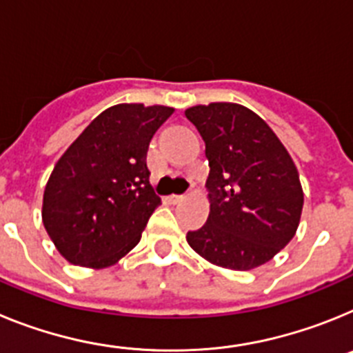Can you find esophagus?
<instances>
[{"mask_svg": "<svg viewBox=\"0 0 353 353\" xmlns=\"http://www.w3.org/2000/svg\"><path fill=\"white\" fill-rule=\"evenodd\" d=\"M185 198V196L183 194H171V196H168V203H171V205H176V203H180V201H182V199Z\"/></svg>", "mask_w": 353, "mask_h": 353, "instance_id": "obj_1", "label": "esophagus"}]
</instances>
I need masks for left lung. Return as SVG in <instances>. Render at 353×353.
Wrapping results in <instances>:
<instances>
[{
    "instance_id": "obj_1",
    "label": "left lung",
    "mask_w": 353,
    "mask_h": 353,
    "mask_svg": "<svg viewBox=\"0 0 353 353\" xmlns=\"http://www.w3.org/2000/svg\"><path fill=\"white\" fill-rule=\"evenodd\" d=\"M187 120L205 141L210 214L187 242L210 263L251 270L297 232L304 194L297 168L267 123L232 102L194 105Z\"/></svg>"
}]
</instances>
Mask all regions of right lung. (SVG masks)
<instances>
[{"label":"right lung","instance_id":"right-lung-1","mask_svg":"<svg viewBox=\"0 0 353 353\" xmlns=\"http://www.w3.org/2000/svg\"><path fill=\"white\" fill-rule=\"evenodd\" d=\"M173 114L166 105L118 104L102 111L56 162L42 219L70 263L102 269L141 240L161 203L148 182L146 150Z\"/></svg>","mask_w":353,"mask_h":353}]
</instances>
